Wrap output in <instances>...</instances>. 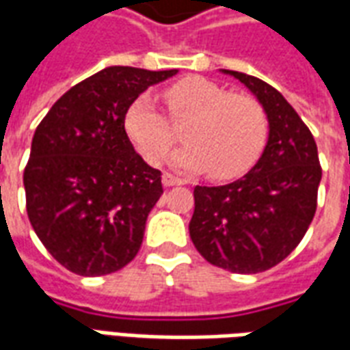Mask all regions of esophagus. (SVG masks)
<instances>
[{"label":"esophagus","mask_w":350,"mask_h":350,"mask_svg":"<svg viewBox=\"0 0 350 350\" xmlns=\"http://www.w3.org/2000/svg\"><path fill=\"white\" fill-rule=\"evenodd\" d=\"M180 183H183V180L176 178V176H172L170 172H165V174H163V185H165V187H172V185H180Z\"/></svg>","instance_id":"obj_1"}]
</instances>
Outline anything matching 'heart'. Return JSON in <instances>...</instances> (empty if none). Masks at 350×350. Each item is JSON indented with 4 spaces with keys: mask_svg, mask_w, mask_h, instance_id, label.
Here are the masks:
<instances>
[{
    "mask_svg": "<svg viewBox=\"0 0 350 350\" xmlns=\"http://www.w3.org/2000/svg\"><path fill=\"white\" fill-rule=\"evenodd\" d=\"M172 122L189 120L187 144L172 155L182 170H202L210 178H234L257 159L268 133V116L257 97L230 93L202 77H189L165 90ZM127 131L148 163H159L176 142V131L153 95L142 93L127 112Z\"/></svg>",
    "mask_w": 350,
    "mask_h": 350,
    "instance_id": "1",
    "label": "heart"
}]
</instances>
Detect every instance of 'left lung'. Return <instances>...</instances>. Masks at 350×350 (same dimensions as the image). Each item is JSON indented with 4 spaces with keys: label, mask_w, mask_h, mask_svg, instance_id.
<instances>
[{
    "label": "left lung",
    "mask_w": 350,
    "mask_h": 350,
    "mask_svg": "<svg viewBox=\"0 0 350 350\" xmlns=\"http://www.w3.org/2000/svg\"><path fill=\"white\" fill-rule=\"evenodd\" d=\"M221 72L247 88L268 116V142L236 182L197 185L191 240L213 266L234 273L270 270L294 251L317 210L321 163L315 138L281 93L245 72Z\"/></svg>",
    "instance_id": "8db88e82"
}]
</instances>
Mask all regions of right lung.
<instances>
[{"label":"right lung","mask_w":350,"mask_h":350,"mask_svg":"<svg viewBox=\"0 0 350 350\" xmlns=\"http://www.w3.org/2000/svg\"><path fill=\"white\" fill-rule=\"evenodd\" d=\"M176 72L107 67L64 93L35 129L24 170L27 217L72 273L107 275L137 257L163 185L131 144L125 116L140 93Z\"/></svg>","instance_id":"obj_1"}]
</instances>
